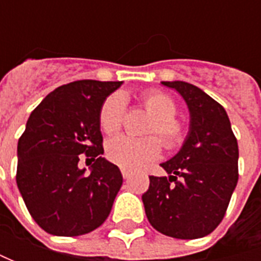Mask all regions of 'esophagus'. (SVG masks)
Listing matches in <instances>:
<instances>
[{
  "label": "esophagus",
  "instance_id": "esophagus-1",
  "mask_svg": "<svg viewBox=\"0 0 261 261\" xmlns=\"http://www.w3.org/2000/svg\"><path fill=\"white\" fill-rule=\"evenodd\" d=\"M122 175H123V178L127 180V178L130 177V171H129V170H125V168H122Z\"/></svg>",
  "mask_w": 261,
  "mask_h": 261
}]
</instances>
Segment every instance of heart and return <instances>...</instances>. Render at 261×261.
Wrapping results in <instances>:
<instances>
[{"mask_svg": "<svg viewBox=\"0 0 261 261\" xmlns=\"http://www.w3.org/2000/svg\"><path fill=\"white\" fill-rule=\"evenodd\" d=\"M142 105L152 116V120L146 127V135H156L167 149H175L183 145L187 130L186 126L175 119L177 105L175 101L163 91H148L142 95ZM125 113V97L119 93L109 95L103 101L98 122L106 134H115L120 129ZM161 144L155 136L146 138H130L116 136L106 145V155L116 166L138 170L155 160L160 155Z\"/></svg>", "mask_w": 261, "mask_h": 261, "instance_id": "heart-1", "label": "heart"}]
</instances>
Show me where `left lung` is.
<instances>
[{"instance_id": "left-lung-1", "label": "left lung", "mask_w": 261, "mask_h": 261, "mask_svg": "<svg viewBox=\"0 0 261 261\" xmlns=\"http://www.w3.org/2000/svg\"><path fill=\"white\" fill-rule=\"evenodd\" d=\"M183 97L190 113L189 134L167 177L149 175L142 195L149 224L161 234L195 240L221 224L238 181V144L225 109L185 81H163Z\"/></svg>"}]
</instances>
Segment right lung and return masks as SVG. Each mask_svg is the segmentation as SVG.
Returning <instances> with one entry per match:
<instances>
[{
  "label": "right lung",
  "instance_id": "1",
  "mask_svg": "<svg viewBox=\"0 0 261 261\" xmlns=\"http://www.w3.org/2000/svg\"><path fill=\"white\" fill-rule=\"evenodd\" d=\"M122 81L81 80L58 87L25 123L17 145V186L37 225L59 237L88 234L112 211L123 177L103 158L98 115ZM95 163L79 167L82 154Z\"/></svg>",
  "mask_w": 261,
  "mask_h": 261
}]
</instances>
